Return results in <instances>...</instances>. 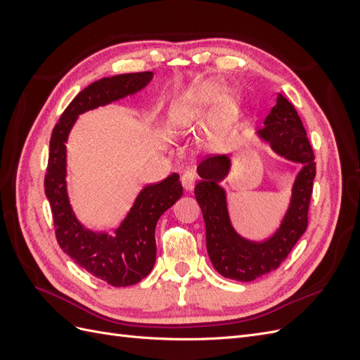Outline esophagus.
<instances>
[{
    "label": "esophagus",
    "mask_w": 360,
    "mask_h": 360,
    "mask_svg": "<svg viewBox=\"0 0 360 360\" xmlns=\"http://www.w3.org/2000/svg\"><path fill=\"white\" fill-rule=\"evenodd\" d=\"M197 174H195L193 171H186V172H183V176H181V184H183V188L186 189V191H192L193 188H195V183H197Z\"/></svg>",
    "instance_id": "esophagus-1"
}]
</instances>
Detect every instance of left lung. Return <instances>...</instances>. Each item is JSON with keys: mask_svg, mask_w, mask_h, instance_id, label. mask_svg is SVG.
Masks as SVG:
<instances>
[{"mask_svg": "<svg viewBox=\"0 0 360 360\" xmlns=\"http://www.w3.org/2000/svg\"><path fill=\"white\" fill-rule=\"evenodd\" d=\"M258 134L269 141L276 153L303 163L294 181L290 209L279 230L264 242H248L230 224L225 192L217 186L230 168L226 156H212L201 160L198 174L202 180L195 186L205 222L207 252L217 274L228 279L249 282L270 274L281 266L308 226V210L315 177L314 151L302 120L294 106L278 93L276 105L264 120Z\"/></svg>", "mask_w": 360, "mask_h": 360, "instance_id": "8db88e82", "label": "left lung"}]
</instances>
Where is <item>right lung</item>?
<instances>
[{
  "instance_id": "1",
  "label": "right lung",
  "mask_w": 360,
  "mask_h": 360,
  "mask_svg": "<svg viewBox=\"0 0 360 360\" xmlns=\"http://www.w3.org/2000/svg\"><path fill=\"white\" fill-rule=\"evenodd\" d=\"M153 73H126L102 78L84 89L53 126L45 174V193L51 204L60 248L76 264L112 287H129L144 279L156 261L155 230L163 212L183 195L179 174L141 191L115 236L86 231L72 213L66 193V143L79 114L106 105L146 86Z\"/></svg>"
}]
</instances>
